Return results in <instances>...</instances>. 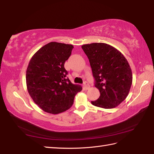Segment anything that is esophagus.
<instances>
[{"mask_svg":"<svg viewBox=\"0 0 154 154\" xmlns=\"http://www.w3.org/2000/svg\"><path fill=\"white\" fill-rule=\"evenodd\" d=\"M84 88H85L86 90H88L90 88L89 84L87 82H85L84 83Z\"/></svg>","mask_w":154,"mask_h":154,"instance_id":"esophagus-1","label":"esophagus"}]
</instances>
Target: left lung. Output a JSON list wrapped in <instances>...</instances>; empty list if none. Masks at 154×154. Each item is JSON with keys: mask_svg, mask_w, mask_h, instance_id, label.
Returning a JSON list of instances; mask_svg holds the SVG:
<instances>
[{"mask_svg": "<svg viewBox=\"0 0 154 154\" xmlns=\"http://www.w3.org/2000/svg\"><path fill=\"white\" fill-rule=\"evenodd\" d=\"M82 48L89 59L95 86L100 93L92 104L105 109L117 107L126 98L132 84V72L126 58L106 43L88 44Z\"/></svg>", "mask_w": 154, "mask_h": 154, "instance_id": "obj_1", "label": "left lung"}]
</instances>
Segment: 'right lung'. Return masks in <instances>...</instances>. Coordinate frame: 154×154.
<instances>
[{
	"label": "right lung",
	"instance_id": "right-lung-1",
	"mask_svg": "<svg viewBox=\"0 0 154 154\" xmlns=\"http://www.w3.org/2000/svg\"><path fill=\"white\" fill-rule=\"evenodd\" d=\"M72 45L51 42L31 58L26 72V87L34 103L43 111L57 114L70 108L82 87L66 78L64 63L71 55Z\"/></svg>",
	"mask_w": 154,
	"mask_h": 154
}]
</instances>
